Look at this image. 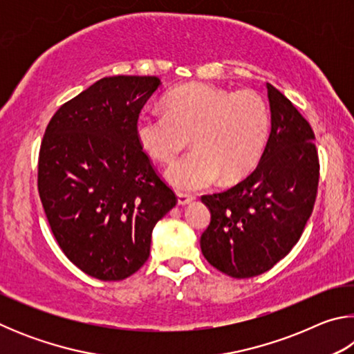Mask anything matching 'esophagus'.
Returning a JSON list of instances; mask_svg holds the SVG:
<instances>
[{
    "label": "esophagus",
    "mask_w": 354,
    "mask_h": 354,
    "mask_svg": "<svg viewBox=\"0 0 354 354\" xmlns=\"http://www.w3.org/2000/svg\"><path fill=\"white\" fill-rule=\"evenodd\" d=\"M194 201V196L190 195H185V194H178V205L179 206H185L189 205V203Z\"/></svg>",
    "instance_id": "obj_1"
}]
</instances>
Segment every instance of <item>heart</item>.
I'll list each match as a JSON object with an SVG mask.
<instances>
[{"mask_svg": "<svg viewBox=\"0 0 354 354\" xmlns=\"http://www.w3.org/2000/svg\"><path fill=\"white\" fill-rule=\"evenodd\" d=\"M164 109L140 112L134 131L140 148L160 164L171 162L192 137L194 151L165 171L171 187L195 192L220 175L236 183L259 164L270 134V112L261 95L196 82L171 91Z\"/></svg>", "mask_w": 354, "mask_h": 354, "instance_id": "heart-1", "label": "heart"}]
</instances>
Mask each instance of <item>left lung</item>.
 <instances>
[{
    "mask_svg": "<svg viewBox=\"0 0 354 354\" xmlns=\"http://www.w3.org/2000/svg\"><path fill=\"white\" fill-rule=\"evenodd\" d=\"M272 131L250 176L226 192L203 195L211 223L201 234L206 261L232 278L270 270L295 247L313 214L319 187L314 131L267 82Z\"/></svg>",
    "mask_w": 354,
    "mask_h": 354,
    "instance_id": "8db88e82",
    "label": "left lung"
}]
</instances>
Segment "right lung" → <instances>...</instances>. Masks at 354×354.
I'll return each instance as SVG.
<instances>
[{
  "instance_id": "1",
  "label": "right lung",
  "mask_w": 354,
  "mask_h": 354,
  "mask_svg": "<svg viewBox=\"0 0 354 354\" xmlns=\"http://www.w3.org/2000/svg\"><path fill=\"white\" fill-rule=\"evenodd\" d=\"M156 76H109L59 107L39 154V195L64 254L88 277L120 281L147 262L176 196L136 139Z\"/></svg>"
}]
</instances>
